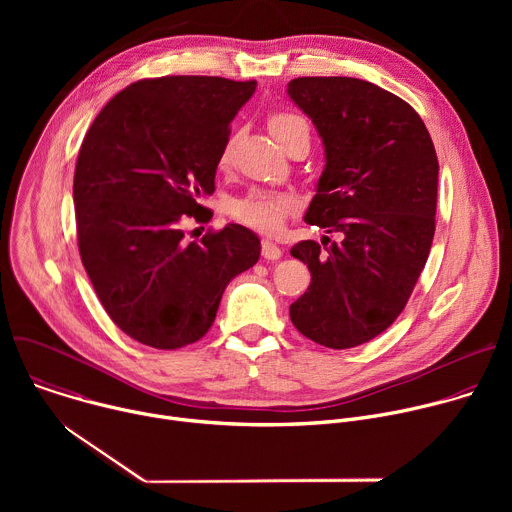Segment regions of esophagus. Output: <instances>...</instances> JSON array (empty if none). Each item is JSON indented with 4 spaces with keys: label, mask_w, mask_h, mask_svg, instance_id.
<instances>
[{
    "label": "esophagus",
    "mask_w": 512,
    "mask_h": 512,
    "mask_svg": "<svg viewBox=\"0 0 512 512\" xmlns=\"http://www.w3.org/2000/svg\"><path fill=\"white\" fill-rule=\"evenodd\" d=\"M261 255H263L267 261H277V259L281 257V249H279L273 241L265 239V241H261Z\"/></svg>",
    "instance_id": "1"
}]
</instances>
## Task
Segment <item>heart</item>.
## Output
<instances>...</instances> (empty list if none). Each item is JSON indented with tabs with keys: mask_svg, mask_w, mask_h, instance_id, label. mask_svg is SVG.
<instances>
[{
	"mask_svg": "<svg viewBox=\"0 0 512 512\" xmlns=\"http://www.w3.org/2000/svg\"><path fill=\"white\" fill-rule=\"evenodd\" d=\"M269 131L281 145H285V141L296 131L310 133L308 123L296 113H273L269 117ZM229 156H231V141H227V145L223 148L221 160L227 162ZM294 208H296V198L291 194H281L271 190H253L245 198H239L231 204V214L239 223L251 229L273 233L283 225L287 212H291Z\"/></svg>",
	"mask_w": 512,
	"mask_h": 512,
	"instance_id": "1",
	"label": "heart"
}]
</instances>
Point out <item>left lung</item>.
I'll return each instance as SVG.
<instances>
[{
  "label": "left lung",
  "instance_id": "obj_1",
  "mask_svg": "<svg viewBox=\"0 0 512 512\" xmlns=\"http://www.w3.org/2000/svg\"><path fill=\"white\" fill-rule=\"evenodd\" d=\"M287 95L326 152L304 218L340 237L291 247L312 281L289 318L306 338L344 350L373 340L403 312L429 257L440 166L415 109L373 83L300 77Z\"/></svg>",
  "mask_w": 512,
  "mask_h": 512
}]
</instances>
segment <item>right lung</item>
I'll return each mask as SVG.
<instances>
[{
	"instance_id": "obj_1",
	"label": "right lung",
	"mask_w": 512,
	"mask_h": 512,
	"mask_svg": "<svg viewBox=\"0 0 512 512\" xmlns=\"http://www.w3.org/2000/svg\"><path fill=\"white\" fill-rule=\"evenodd\" d=\"M255 81L141 79L117 93L89 127L72 196L81 261L109 318L133 340L176 350L200 340L229 281L253 267L257 235L241 225L188 243L184 221H210L198 204L231 121Z\"/></svg>"
}]
</instances>
